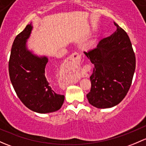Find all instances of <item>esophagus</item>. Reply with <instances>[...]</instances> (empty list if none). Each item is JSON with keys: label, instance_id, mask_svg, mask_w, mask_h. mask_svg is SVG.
<instances>
[{"label": "esophagus", "instance_id": "esophagus-1", "mask_svg": "<svg viewBox=\"0 0 146 146\" xmlns=\"http://www.w3.org/2000/svg\"><path fill=\"white\" fill-rule=\"evenodd\" d=\"M81 61V56L77 52H74L71 55L70 58H67V62H71L73 64H79Z\"/></svg>", "mask_w": 146, "mask_h": 146}]
</instances>
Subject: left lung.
Masks as SVG:
<instances>
[{"label": "left lung", "instance_id": "8db88e82", "mask_svg": "<svg viewBox=\"0 0 146 146\" xmlns=\"http://www.w3.org/2000/svg\"><path fill=\"white\" fill-rule=\"evenodd\" d=\"M116 31L100 40L97 47L84 52L94 64L88 102L97 108H110L124 98L131 85L136 58L129 36L114 22Z\"/></svg>", "mask_w": 146, "mask_h": 146}]
</instances>
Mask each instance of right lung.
Returning a JSON list of instances; mask_svg holds the SVG:
<instances>
[{
    "label": "right lung",
    "mask_w": 146,
    "mask_h": 146,
    "mask_svg": "<svg viewBox=\"0 0 146 146\" xmlns=\"http://www.w3.org/2000/svg\"><path fill=\"white\" fill-rule=\"evenodd\" d=\"M33 29L28 25L15 38L9 60V75L13 88L27 108L40 114L55 112L60 109L64 96L52 88L46 70L48 58L37 55L27 46Z\"/></svg>",
    "instance_id": "add662e5"
}]
</instances>
